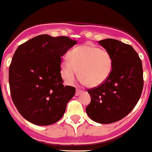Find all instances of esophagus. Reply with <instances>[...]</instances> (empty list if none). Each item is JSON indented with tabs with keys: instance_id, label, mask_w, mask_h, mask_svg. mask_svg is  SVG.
Returning <instances> with one entry per match:
<instances>
[{
	"instance_id": "34e87169",
	"label": "esophagus",
	"mask_w": 152,
	"mask_h": 152,
	"mask_svg": "<svg viewBox=\"0 0 152 152\" xmlns=\"http://www.w3.org/2000/svg\"><path fill=\"white\" fill-rule=\"evenodd\" d=\"M81 92H82V90H79V89H76V93H75V95H76V96L80 95Z\"/></svg>"
}]
</instances>
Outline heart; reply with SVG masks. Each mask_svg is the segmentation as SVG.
<instances>
[{
    "mask_svg": "<svg viewBox=\"0 0 152 152\" xmlns=\"http://www.w3.org/2000/svg\"><path fill=\"white\" fill-rule=\"evenodd\" d=\"M112 65V57L107 50L87 44L76 47L69 53V59L65 58L61 62V74L67 83H72L79 71L80 82L95 87L107 80Z\"/></svg>",
    "mask_w": 152,
    "mask_h": 152,
    "instance_id": "1",
    "label": "heart"
}]
</instances>
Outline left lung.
<instances>
[{
	"instance_id": "8db88e82",
	"label": "left lung",
	"mask_w": 152,
	"mask_h": 152,
	"mask_svg": "<svg viewBox=\"0 0 152 152\" xmlns=\"http://www.w3.org/2000/svg\"><path fill=\"white\" fill-rule=\"evenodd\" d=\"M98 43L110 53L113 65L102 84L87 90L91 101L86 112L93 121L111 124L126 116L137 104L144 83L142 65L129 44L110 38Z\"/></svg>"
}]
</instances>
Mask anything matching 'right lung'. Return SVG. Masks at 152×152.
<instances>
[{
	"label": "right lung",
	"mask_w": 152,
	"mask_h": 152,
	"mask_svg": "<svg viewBox=\"0 0 152 152\" xmlns=\"http://www.w3.org/2000/svg\"><path fill=\"white\" fill-rule=\"evenodd\" d=\"M77 41L41 34L16 49L9 68L11 97L20 115L31 123L47 126L62 118L75 88L64 86L61 57Z\"/></svg>",
	"instance_id": "1"
}]
</instances>
